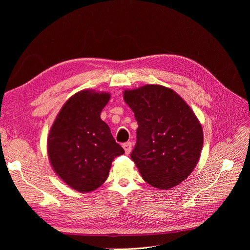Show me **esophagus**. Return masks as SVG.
<instances>
[{"mask_svg": "<svg viewBox=\"0 0 250 250\" xmlns=\"http://www.w3.org/2000/svg\"><path fill=\"white\" fill-rule=\"evenodd\" d=\"M123 147H124V149H125V154L126 155H128L130 152H132V148H133V144L130 143V142H127V143H125V144H124L123 145Z\"/></svg>", "mask_w": 250, "mask_h": 250, "instance_id": "34e87169", "label": "esophagus"}]
</instances>
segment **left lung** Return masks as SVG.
I'll return each mask as SVG.
<instances>
[{"mask_svg":"<svg viewBox=\"0 0 250 250\" xmlns=\"http://www.w3.org/2000/svg\"><path fill=\"white\" fill-rule=\"evenodd\" d=\"M124 100L138 122L130 154L150 186L169 189L192 172L200 159L204 134L189 105L172 89L148 84L125 89Z\"/></svg>","mask_w":250,"mask_h":250,"instance_id":"obj_1","label":"left lung"}]
</instances>
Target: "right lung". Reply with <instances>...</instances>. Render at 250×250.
<instances>
[{
    "label": "right lung",
    "instance_id": "1",
    "mask_svg": "<svg viewBox=\"0 0 250 250\" xmlns=\"http://www.w3.org/2000/svg\"><path fill=\"white\" fill-rule=\"evenodd\" d=\"M110 94L85 89L62 105L47 138V155L56 174L79 191L90 192L107 179L111 163L125 150L114 141L100 113Z\"/></svg>",
    "mask_w": 250,
    "mask_h": 250
}]
</instances>
